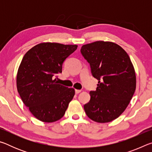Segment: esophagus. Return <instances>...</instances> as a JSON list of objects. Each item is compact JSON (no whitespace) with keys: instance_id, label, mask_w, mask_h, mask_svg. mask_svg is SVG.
I'll return each instance as SVG.
<instances>
[{"instance_id":"34e87169","label":"esophagus","mask_w":152,"mask_h":152,"mask_svg":"<svg viewBox=\"0 0 152 152\" xmlns=\"http://www.w3.org/2000/svg\"><path fill=\"white\" fill-rule=\"evenodd\" d=\"M75 92H76V94H79L80 92H81V90H77V89H76L75 90Z\"/></svg>"}]
</instances>
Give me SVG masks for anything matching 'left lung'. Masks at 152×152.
Returning a JSON list of instances; mask_svg holds the SVG:
<instances>
[{
    "label": "left lung",
    "mask_w": 152,
    "mask_h": 152,
    "mask_svg": "<svg viewBox=\"0 0 152 152\" xmlns=\"http://www.w3.org/2000/svg\"><path fill=\"white\" fill-rule=\"evenodd\" d=\"M80 51L99 80L84 106L86 114L97 123L112 121L124 112L135 91L136 76L129 56L119 45L104 41L82 45Z\"/></svg>",
    "instance_id": "1"
}]
</instances>
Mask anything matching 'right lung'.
<instances>
[{
    "label": "right lung",
    "instance_id": "add662e5",
    "mask_svg": "<svg viewBox=\"0 0 152 152\" xmlns=\"http://www.w3.org/2000/svg\"><path fill=\"white\" fill-rule=\"evenodd\" d=\"M77 45L41 43L25 53L17 74V91L23 103L38 120L52 123L65 114L75 94L73 88L58 84L64 60Z\"/></svg>",
    "mask_w": 152,
    "mask_h": 152
}]
</instances>
